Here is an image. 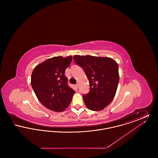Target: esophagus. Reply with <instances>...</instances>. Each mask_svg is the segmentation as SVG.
<instances>
[{
	"mask_svg": "<svg viewBox=\"0 0 158 158\" xmlns=\"http://www.w3.org/2000/svg\"><path fill=\"white\" fill-rule=\"evenodd\" d=\"M75 88L76 89H78V88H79V84H78V83H76V84Z\"/></svg>",
	"mask_w": 158,
	"mask_h": 158,
	"instance_id": "34e87169",
	"label": "esophagus"
}]
</instances>
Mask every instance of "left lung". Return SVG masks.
<instances>
[{
    "label": "left lung",
    "instance_id": "8db88e82",
    "mask_svg": "<svg viewBox=\"0 0 158 158\" xmlns=\"http://www.w3.org/2000/svg\"><path fill=\"white\" fill-rule=\"evenodd\" d=\"M76 64L82 68L88 79L90 90L83 95L88 109L100 111L109 105L115 97L119 82L118 65L110 57L92 56L73 57Z\"/></svg>",
    "mask_w": 158,
    "mask_h": 158
}]
</instances>
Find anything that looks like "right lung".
I'll list each match as a JSON object with an SVG mask.
<instances>
[{"mask_svg": "<svg viewBox=\"0 0 158 158\" xmlns=\"http://www.w3.org/2000/svg\"><path fill=\"white\" fill-rule=\"evenodd\" d=\"M72 60L70 56L54 57L38 64L32 73V88L40 102L50 110L63 111L72 101L75 92L64 75Z\"/></svg>", "mask_w": 158, "mask_h": 158, "instance_id": "right-lung-1", "label": "right lung"}]
</instances>
